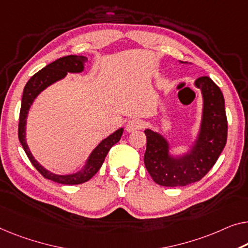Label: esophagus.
<instances>
[{
  "label": "esophagus",
  "mask_w": 248,
  "mask_h": 248,
  "mask_svg": "<svg viewBox=\"0 0 248 248\" xmlns=\"http://www.w3.org/2000/svg\"><path fill=\"white\" fill-rule=\"evenodd\" d=\"M142 121L140 119H137V118H134V119H130L125 124V130L128 132H134L139 130V129L142 128Z\"/></svg>",
  "instance_id": "esophagus-1"
}]
</instances>
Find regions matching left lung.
Masks as SVG:
<instances>
[{"instance_id": "left-lung-1", "label": "left lung", "mask_w": 248, "mask_h": 248, "mask_svg": "<svg viewBox=\"0 0 248 248\" xmlns=\"http://www.w3.org/2000/svg\"><path fill=\"white\" fill-rule=\"evenodd\" d=\"M195 86L202 90L204 109L201 131L189 154L170 157L164 137L150 129L145 130L147 148L143 161L151 178L160 186H187L201 180L213 168L226 145L228 125L220 89L208 77L198 78Z\"/></svg>"}]
</instances>
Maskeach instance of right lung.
<instances>
[{"label": "right lung", "instance_id": "obj_1", "mask_svg": "<svg viewBox=\"0 0 248 248\" xmlns=\"http://www.w3.org/2000/svg\"><path fill=\"white\" fill-rule=\"evenodd\" d=\"M88 59L83 55H66V57L60 58L58 60L53 61L52 63L47 64L46 68L40 70L34 76L31 77V79L25 84L23 95H22V103L20 110V120H18V140H20L22 147L27 154L28 158L31 161V164L34 166L44 178L52 180V182L63 184V185H79L88 182L91 179L95 173L98 172L99 169L105 161V158L111 147L120 140V137L123 135L124 129H118L116 132L110 135L108 138L103 139L99 143L97 148L92 151V154L89 157L86 166L82 170L79 172L73 173V175H55L46 169H44L41 165L33 158L32 154L30 153L29 147L25 141V124H27V117L30 107L32 102L36 98L40 92L44 90L50 84L54 83L55 81L62 79L66 76L68 72H81L83 70V64Z\"/></svg>", "mask_w": 248, "mask_h": 248}]
</instances>
